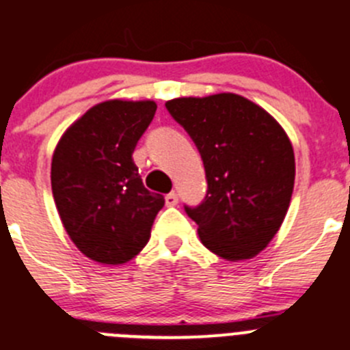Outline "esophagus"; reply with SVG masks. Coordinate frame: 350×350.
I'll list each match as a JSON object with an SVG mask.
<instances>
[{
    "label": "esophagus",
    "instance_id": "34e87169",
    "mask_svg": "<svg viewBox=\"0 0 350 350\" xmlns=\"http://www.w3.org/2000/svg\"><path fill=\"white\" fill-rule=\"evenodd\" d=\"M165 205H167V207H174V205H178V195H176L174 191L165 195Z\"/></svg>",
    "mask_w": 350,
    "mask_h": 350
}]
</instances>
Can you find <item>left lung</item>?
Returning a JSON list of instances; mask_svg holds the SVG:
<instances>
[{"mask_svg": "<svg viewBox=\"0 0 350 350\" xmlns=\"http://www.w3.org/2000/svg\"><path fill=\"white\" fill-rule=\"evenodd\" d=\"M204 160L207 195L185 205L202 243L226 260L252 259L278 233L295 181L292 143L269 113L233 93L165 103Z\"/></svg>", "mask_w": 350, "mask_h": 350, "instance_id": "8db88e82", "label": "left lung"}]
</instances>
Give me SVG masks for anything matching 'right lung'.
Returning <instances> with one entry per match:
<instances>
[{"mask_svg":"<svg viewBox=\"0 0 350 350\" xmlns=\"http://www.w3.org/2000/svg\"><path fill=\"white\" fill-rule=\"evenodd\" d=\"M155 101L109 100L72 124L55 148L51 190L65 231L101 264H124L150 240L164 197L145 188L133 160Z\"/></svg>","mask_w":350,"mask_h":350,"instance_id":"obj_1","label":"right lung"}]
</instances>
